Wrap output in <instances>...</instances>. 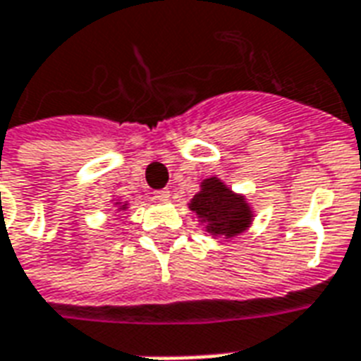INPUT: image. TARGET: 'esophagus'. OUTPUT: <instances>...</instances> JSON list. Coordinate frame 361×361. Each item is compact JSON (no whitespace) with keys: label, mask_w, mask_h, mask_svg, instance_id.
<instances>
[{"label":"esophagus","mask_w":361,"mask_h":361,"mask_svg":"<svg viewBox=\"0 0 361 361\" xmlns=\"http://www.w3.org/2000/svg\"><path fill=\"white\" fill-rule=\"evenodd\" d=\"M154 199L160 202H166L170 199V191L168 189H160V191H154Z\"/></svg>","instance_id":"1"}]
</instances>
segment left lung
Here are the masks:
<instances>
[{
    "mask_svg": "<svg viewBox=\"0 0 361 361\" xmlns=\"http://www.w3.org/2000/svg\"><path fill=\"white\" fill-rule=\"evenodd\" d=\"M189 208L212 239L237 237L247 231L255 220V212L245 195L231 191L216 176L201 181V191L189 201Z\"/></svg>",
    "mask_w": 361,
    "mask_h": 361,
    "instance_id": "8db88e82",
    "label": "left lung"
}]
</instances>
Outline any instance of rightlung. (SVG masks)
Masks as SVG:
<instances>
[{
  "label": "right lung",
  "mask_w": 361,
  "mask_h": 361,
  "mask_svg": "<svg viewBox=\"0 0 361 361\" xmlns=\"http://www.w3.org/2000/svg\"><path fill=\"white\" fill-rule=\"evenodd\" d=\"M116 207H118V210H126L128 208V202H114Z\"/></svg>",
  "instance_id": "1"
}]
</instances>
